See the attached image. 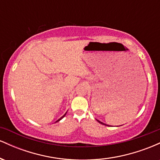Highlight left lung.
<instances>
[{
    "label": "left lung",
    "mask_w": 160,
    "mask_h": 160,
    "mask_svg": "<svg viewBox=\"0 0 160 160\" xmlns=\"http://www.w3.org/2000/svg\"><path fill=\"white\" fill-rule=\"evenodd\" d=\"M97 121H98V122H99V123H101V124H103V125H105V126H108V125H106V124H104V122H101V121H99V120H97Z\"/></svg>",
    "instance_id": "1"
}]
</instances>
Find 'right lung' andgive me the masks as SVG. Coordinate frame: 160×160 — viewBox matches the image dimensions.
I'll use <instances>...</instances> for the list:
<instances>
[{
    "mask_svg": "<svg viewBox=\"0 0 160 160\" xmlns=\"http://www.w3.org/2000/svg\"><path fill=\"white\" fill-rule=\"evenodd\" d=\"M66 113H67V112H66ZM66 113H65V114H64L63 116H62V117H61V118H60V119H58V120H57L56 122H58V121H59V120H62V118H63V117H65V116L66 115Z\"/></svg>",
    "mask_w": 160,
    "mask_h": 160,
    "instance_id": "obj_1",
    "label": "right lung"
}]
</instances>
